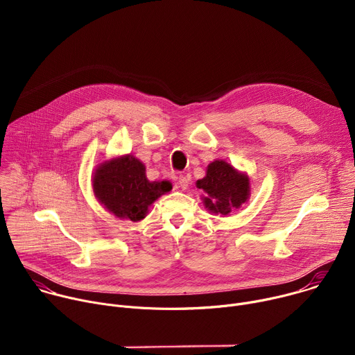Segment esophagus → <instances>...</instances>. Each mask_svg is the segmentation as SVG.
Instances as JSON below:
<instances>
[{
    "mask_svg": "<svg viewBox=\"0 0 355 355\" xmlns=\"http://www.w3.org/2000/svg\"><path fill=\"white\" fill-rule=\"evenodd\" d=\"M178 185L181 187V189H187V188H188V185H189V180H188V177H185V175H180V178H178Z\"/></svg>",
    "mask_w": 355,
    "mask_h": 355,
    "instance_id": "1",
    "label": "esophagus"
}]
</instances>
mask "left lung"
<instances>
[{
	"instance_id": "1",
	"label": "left lung",
	"mask_w": 355,
	"mask_h": 355,
	"mask_svg": "<svg viewBox=\"0 0 355 355\" xmlns=\"http://www.w3.org/2000/svg\"><path fill=\"white\" fill-rule=\"evenodd\" d=\"M205 192V208L216 215H229L239 209L250 195V178L225 160H215L207 168V175L196 181Z\"/></svg>"
}]
</instances>
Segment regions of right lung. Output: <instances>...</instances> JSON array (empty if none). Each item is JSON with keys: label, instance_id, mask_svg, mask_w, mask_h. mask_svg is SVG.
<instances>
[{"label": "right lung", "instance_id": "right-lung-1", "mask_svg": "<svg viewBox=\"0 0 355 355\" xmlns=\"http://www.w3.org/2000/svg\"><path fill=\"white\" fill-rule=\"evenodd\" d=\"M96 199L121 219L139 222L148 207L173 189L168 181H148L144 164L132 155L101 163L92 177Z\"/></svg>", "mask_w": 355, "mask_h": 355}]
</instances>
